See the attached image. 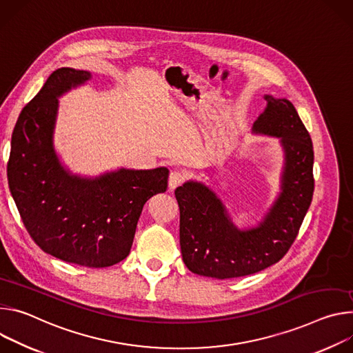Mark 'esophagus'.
<instances>
[{"label": "esophagus", "mask_w": 353, "mask_h": 353, "mask_svg": "<svg viewBox=\"0 0 353 353\" xmlns=\"http://www.w3.org/2000/svg\"><path fill=\"white\" fill-rule=\"evenodd\" d=\"M185 176L182 172L179 171H172L170 174V179H168V185H170V189H175L176 186H179L182 182H183Z\"/></svg>", "instance_id": "obj_1"}]
</instances>
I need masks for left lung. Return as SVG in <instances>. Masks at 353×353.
<instances>
[{
	"label": "left lung",
	"instance_id": "8db88e82",
	"mask_svg": "<svg viewBox=\"0 0 353 353\" xmlns=\"http://www.w3.org/2000/svg\"><path fill=\"white\" fill-rule=\"evenodd\" d=\"M263 98L268 103L254 122L252 133L279 137L285 165L279 196L258 225L240 230L217 194L201 182L188 181L175 189L182 259L196 275L240 278L279 262L310 208L314 192L311 137L289 99Z\"/></svg>",
	"mask_w": 353,
	"mask_h": 353
}]
</instances>
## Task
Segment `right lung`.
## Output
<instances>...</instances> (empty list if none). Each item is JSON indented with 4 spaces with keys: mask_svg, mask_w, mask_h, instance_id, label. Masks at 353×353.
Returning <instances> with one entry per match:
<instances>
[{
    "mask_svg": "<svg viewBox=\"0 0 353 353\" xmlns=\"http://www.w3.org/2000/svg\"><path fill=\"white\" fill-rule=\"evenodd\" d=\"M91 72L61 67L22 109L11 139L8 183L32 240L70 263L106 268L132 248L144 203L167 190L165 167L72 175L53 145L59 98L91 80Z\"/></svg>",
    "mask_w": 353,
    "mask_h": 353,
    "instance_id": "right-lung-1",
    "label": "right lung"
}]
</instances>
